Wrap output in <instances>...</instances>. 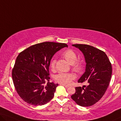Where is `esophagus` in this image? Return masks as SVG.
Segmentation results:
<instances>
[{"label":"esophagus","mask_w":121,"mask_h":121,"mask_svg":"<svg viewBox=\"0 0 121 121\" xmlns=\"http://www.w3.org/2000/svg\"><path fill=\"white\" fill-rule=\"evenodd\" d=\"M61 85H62V86H65V87L66 88H68L69 87V86H68V85H64V84H61Z\"/></svg>","instance_id":"obj_1"}]
</instances>
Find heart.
I'll use <instances>...</instances> for the list:
<instances>
[{"mask_svg": "<svg viewBox=\"0 0 121 121\" xmlns=\"http://www.w3.org/2000/svg\"><path fill=\"white\" fill-rule=\"evenodd\" d=\"M62 56L71 65L72 69L75 72H80L82 68V64L80 61H77V55L71 49L66 50L62 53ZM56 60L53 59L50 62V67L54 70L55 67ZM74 75L70 73H59L55 75V80L56 82L62 84H69L72 79H73Z\"/></svg>", "mask_w": 121, "mask_h": 121, "instance_id": "1", "label": "heart"}]
</instances>
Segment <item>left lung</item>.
<instances>
[{
  "mask_svg": "<svg viewBox=\"0 0 121 121\" xmlns=\"http://www.w3.org/2000/svg\"><path fill=\"white\" fill-rule=\"evenodd\" d=\"M82 52L86 62L85 71L79 79L87 86L75 87L71 98L78 105L90 107L99 100L107 91L112 74V67L104 52L87 44H72Z\"/></svg>",
  "mask_w": 121,
  "mask_h": 121,
  "instance_id": "1",
  "label": "left lung"
}]
</instances>
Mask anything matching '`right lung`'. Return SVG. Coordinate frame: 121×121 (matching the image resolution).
Returning a JSON list of instances; mask_svg holds the SVG:
<instances>
[{"label": "right lung", "mask_w": 121, "mask_h": 121, "mask_svg": "<svg viewBox=\"0 0 121 121\" xmlns=\"http://www.w3.org/2000/svg\"><path fill=\"white\" fill-rule=\"evenodd\" d=\"M64 47H68L67 44L43 42L29 47L18 55L12 79L17 93L27 103L42 105L53 98L58 84L49 82V67L54 55Z\"/></svg>", "instance_id": "1"}]
</instances>
